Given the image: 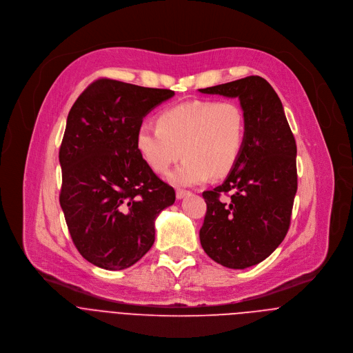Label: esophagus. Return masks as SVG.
<instances>
[{
  "label": "esophagus",
  "instance_id": "1",
  "mask_svg": "<svg viewBox=\"0 0 353 353\" xmlns=\"http://www.w3.org/2000/svg\"><path fill=\"white\" fill-rule=\"evenodd\" d=\"M186 196H190V192H189V190H183V189H178V190H176V199H178V200H182V199L186 197Z\"/></svg>",
  "mask_w": 353,
  "mask_h": 353
}]
</instances>
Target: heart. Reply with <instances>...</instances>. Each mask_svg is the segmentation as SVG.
Returning <instances> with one entry per match:
<instances>
[{
    "mask_svg": "<svg viewBox=\"0 0 353 353\" xmlns=\"http://www.w3.org/2000/svg\"><path fill=\"white\" fill-rule=\"evenodd\" d=\"M245 135L243 109L232 101H190L168 108L159 124L142 123L135 146L156 174H164L183 154L182 164L168 175L176 186L222 178L236 165Z\"/></svg>",
    "mask_w": 353,
    "mask_h": 353,
    "instance_id": "1",
    "label": "heart"
}]
</instances>
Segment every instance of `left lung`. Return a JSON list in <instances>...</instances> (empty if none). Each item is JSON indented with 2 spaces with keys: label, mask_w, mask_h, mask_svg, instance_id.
I'll return each instance as SVG.
<instances>
[{
  "label": "left lung",
  "mask_w": 353,
  "mask_h": 353,
  "mask_svg": "<svg viewBox=\"0 0 353 353\" xmlns=\"http://www.w3.org/2000/svg\"><path fill=\"white\" fill-rule=\"evenodd\" d=\"M239 99L245 117L241 154L222 185L203 193L205 254L230 269L268 258L284 240L296 193V145L280 98L259 76L199 90ZM225 192L231 199L225 202Z\"/></svg>",
  "instance_id": "obj_1"
}]
</instances>
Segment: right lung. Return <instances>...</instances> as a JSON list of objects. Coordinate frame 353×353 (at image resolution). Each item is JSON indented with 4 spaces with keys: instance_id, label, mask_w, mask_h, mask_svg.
Masks as SVG:
<instances>
[{
    "instance_id": "1",
    "label": "right lung",
    "mask_w": 353,
    "mask_h": 353,
    "mask_svg": "<svg viewBox=\"0 0 353 353\" xmlns=\"http://www.w3.org/2000/svg\"><path fill=\"white\" fill-rule=\"evenodd\" d=\"M174 95L102 79L69 112L59 201L74 245L95 266L121 270L138 262L154 243L156 218L175 201L135 146L143 117Z\"/></svg>"
}]
</instances>
